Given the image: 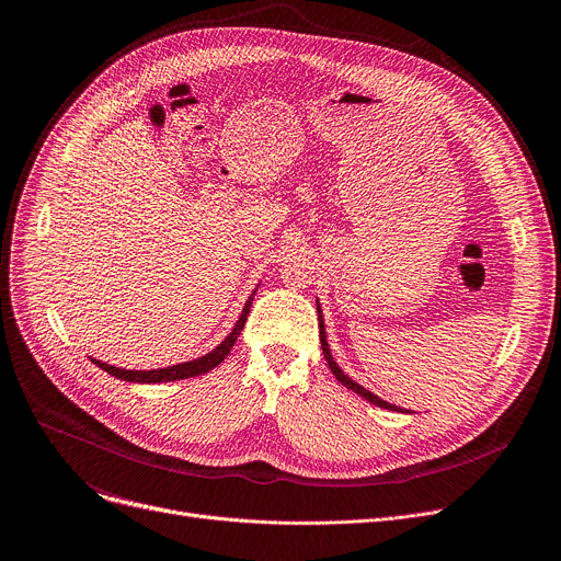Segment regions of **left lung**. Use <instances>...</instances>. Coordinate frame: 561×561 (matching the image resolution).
I'll use <instances>...</instances> for the list:
<instances>
[{
  "label": "left lung",
  "instance_id": "left-lung-1",
  "mask_svg": "<svg viewBox=\"0 0 561 561\" xmlns=\"http://www.w3.org/2000/svg\"><path fill=\"white\" fill-rule=\"evenodd\" d=\"M317 312H319V306H317ZM319 342H322V351H324V357H327V362H329V366H331V370H333V375L346 386V388H351V390H355L357 394H362L364 399H368L370 404H375V407H379V409H388V411H397V413H402V409L399 407H394V404H388V402H383V399H379L377 394H373L370 390H366L364 386H359L357 381H353L348 375H344L342 373V368L337 366V362L333 359V355H331V348H329V342H327V331H324V322H322V312H319Z\"/></svg>",
  "mask_w": 561,
  "mask_h": 561
}]
</instances>
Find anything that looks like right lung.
Segmentation results:
<instances>
[{
  "label": "right lung",
  "instance_id": "1",
  "mask_svg": "<svg viewBox=\"0 0 561 561\" xmlns=\"http://www.w3.org/2000/svg\"><path fill=\"white\" fill-rule=\"evenodd\" d=\"M255 295V293H253ZM253 295L249 297L242 314H239L234 329L228 333V337L217 346L213 348L208 355L199 357V359H193V362H184V364H175V366H169V368H154V370H126V368H117V366H111V364H104V362H98V359H91L95 362L102 370H106L108 375L117 377V379H124V381H137V383H157V381H175V379H188V377H197V375H204L208 370H213L215 366H219L226 355L230 353L232 344L237 342L239 333H242L244 324H247V317H249V310L253 306Z\"/></svg>",
  "mask_w": 561,
  "mask_h": 561
}]
</instances>
